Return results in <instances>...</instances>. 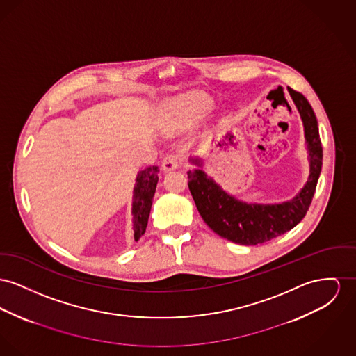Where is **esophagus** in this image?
<instances>
[{
  "label": "esophagus",
  "instance_id": "esophagus-1",
  "mask_svg": "<svg viewBox=\"0 0 356 356\" xmlns=\"http://www.w3.org/2000/svg\"><path fill=\"white\" fill-rule=\"evenodd\" d=\"M179 166H181V158H179V155L170 152V154H166V155L163 156L162 168H163L165 171H171V170H175V168H178Z\"/></svg>",
  "mask_w": 356,
  "mask_h": 356
}]
</instances>
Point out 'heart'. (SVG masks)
Listing matches in <instances>:
<instances>
[{"mask_svg":"<svg viewBox=\"0 0 356 356\" xmlns=\"http://www.w3.org/2000/svg\"><path fill=\"white\" fill-rule=\"evenodd\" d=\"M209 109V104L194 95H185L168 102L165 111L166 121L175 127L182 128L200 119Z\"/></svg>","mask_w":356,"mask_h":356,"instance_id":"heart-1","label":"heart"}]
</instances>
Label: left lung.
<instances>
[{"label": "left lung", "mask_w": 356, "mask_h": 356, "mask_svg": "<svg viewBox=\"0 0 356 356\" xmlns=\"http://www.w3.org/2000/svg\"><path fill=\"white\" fill-rule=\"evenodd\" d=\"M305 127L310 174L305 188L291 201L277 205L244 204L218 188L202 170L188 171L189 190L207 225L218 236L237 244L257 245L294 228L308 212L323 166L317 119L308 99L289 88ZM200 163V161H195Z\"/></svg>", "instance_id": "8db88e82"}]
</instances>
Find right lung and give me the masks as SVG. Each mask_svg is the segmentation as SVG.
<instances>
[{"instance_id": "obj_1", "label": "right lung", "mask_w": 356, "mask_h": 356, "mask_svg": "<svg viewBox=\"0 0 356 356\" xmlns=\"http://www.w3.org/2000/svg\"><path fill=\"white\" fill-rule=\"evenodd\" d=\"M159 167H147L142 170L136 179V188L134 191V231L135 240H139L145 232L149 211L152 205V198L158 184Z\"/></svg>"}]
</instances>
